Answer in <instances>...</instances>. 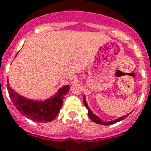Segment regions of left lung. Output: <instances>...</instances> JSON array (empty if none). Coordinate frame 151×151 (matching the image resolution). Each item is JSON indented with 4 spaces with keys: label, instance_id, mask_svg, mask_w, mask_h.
Wrapping results in <instances>:
<instances>
[{
    "label": "left lung",
    "instance_id": "8db88e82",
    "mask_svg": "<svg viewBox=\"0 0 151 151\" xmlns=\"http://www.w3.org/2000/svg\"><path fill=\"white\" fill-rule=\"evenodd\" d=\"M84 104H85V107L88 109V114L89 118H90L91 119V120L93 121L94 122H95V123H97V124H100V125H113V124L116 123V122H119V121L123 120L124 119H125V117H127V116H129V115H125V116H123L122 117H120V118L116 119H115V120L107 121V122H105V121H103L101 119H100L99 117L97 116H96L95 114H94V113L90 110V108L88 107V105L87 102H86V100H85V97H84ZM129 114H130V113H129Z\"/></svg>",
    "mask_w": 151,
    "mask_h": 151
}]
</instances>
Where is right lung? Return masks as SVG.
Segmentation results:
<instances>
[{
	"label": "right lung",
	"instance_id": "right-lung-1",
	"mask_svg": "<svg viewBox=\"0 0 151 151\" xmlns=\"http://www.w3.org/2000/svg\"><path fill=\"white\" fill-rule=\"evenodd\" d=\"M17 55L15 57H17ZM7 90L13 105L24 116L36 122L54 120L62 107L63 100L69 90V85H63L54 95L45 101L29 99L13 90L7 80Z\"/></svg>",
	"mask_w": 151,
	"mask_h": 151
}]
</instances>
